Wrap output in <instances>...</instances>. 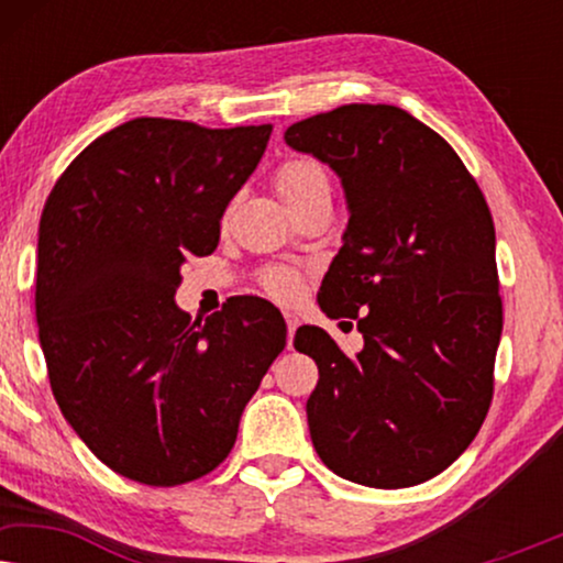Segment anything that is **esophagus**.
Listing matches in <instances>:
<instances>
[{
  "instance_id": "esophagus-1",
  "label": "esophagus",
  "mask_w": 563,
  "mask_h": 563,
  "mask_svg": "<svg viewBox=\"0 0 563 563\" xmlns=\"http://www.w3.org/2000/svg\"><path fill=\"white\" fill-rule=\"evenodd\" d=\"M284 322H287V333H289V349H291V338H295V330L299 328V314L291 310H284Z\"/></svg>"
}]
</instances>
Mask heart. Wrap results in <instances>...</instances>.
<instances>
[{"mask_svg": "<svg viewBox=\"0 0 563 563\" xmlns=\"http://www.w3.org/2000/svg\"><path fill=\"white\" fill-rule=\"evenodd\" d=\"M274 184L284 202H289V199H297L312 187L328 184V174L310 158H295L287 161V164L279 168ZM266 289L272 291L274 297L287 299L299 289V276L295 272H289V268H274V272L266 274Z\"/></svg>", "mask_w": 563, "mask_h": 563, "instance_id": "b5f03b06", "label": "heart"}]
</instances>
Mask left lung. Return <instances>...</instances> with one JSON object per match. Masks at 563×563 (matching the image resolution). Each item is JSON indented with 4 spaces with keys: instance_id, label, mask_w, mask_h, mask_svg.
Masks as SVG:
<instances>
[{
    "instance_id": "obj_1",
    "label": "left lung",
    "mask_w": 563,
    "mask_h": 563,
    "mask_svg": "<svg viewBox=\"0 0 563 563\" xmlns=\"http://www.w3.org/2000/svg\"><path fill=\"white\" fill-rule=\"evenodd\" d=\"M284 141L341 179L349 225L318 302L364 333L349 358L322 328L297 330L320 372L307 399L314 451L364 487L433 479L492 402L503 302L482 189L435 130L391 104H343Z\"/></svg>"
}]
</instances>
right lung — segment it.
<instances>
[{
	"instance_id": "1",
	"label": "right lung",
	"mask_w": 563,
	"mask_h": 563,
	"mask_svg": "<svg viewBox=\"0 0 563 563\" xmlns=\"http://www.w3.org/2000/svg\"><path fill=\"white\" fill-rule=\"evenodd\" d=\"M268 135L135 118L89 143L43 207L35 318L53 397L89 451L133 482L210 474L287 345L266 299H235L205 322L174 299L189 253L218 249L222 212Z\"/></svg>"
}]
</instances>
